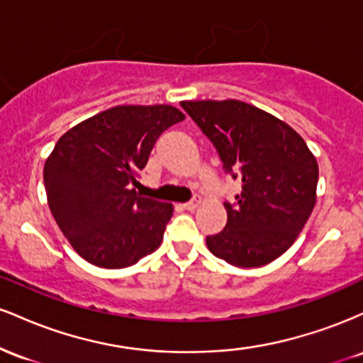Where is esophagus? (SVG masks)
<instances>
[{
    "label": "esophagus",
    "mask_w": 363,
    "mask_h": 363,
    "mask_svg": "<svg viewBox=\"0 0 363 363\" xmlns=\"http://www.w3.org/2000/svg\"><path fill=\"white\" fill-rule=\"evenodd\" d=\"M199 203H201V198H199V196H194L193 199H191V201H187V203H184V206L186 210H189V211H193V210H196V208H198V205Z\"/></svg>",
    "instance_id": "obj_1"
}]
</instances>
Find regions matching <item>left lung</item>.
<instances>
[{
  "label": "left lung",
  "instance_id": "obj_1",
  "mask_svg": "<svg viewBox=\"0 0 363 363\" xmlns=\"http://www.w3.org/2000/svg\"><path fill=\"white\" fill-rule=\"evenodd\" d=\"M218 152L223 170L242 181L235 203L225 201L227 225L208 235L211 254L239 268L280 257L315 205L319 167L289 124L240 101L181 102Z\"/></svg>",
  "mask_w": 363,
  "mask_h": 363
}]
</instances>
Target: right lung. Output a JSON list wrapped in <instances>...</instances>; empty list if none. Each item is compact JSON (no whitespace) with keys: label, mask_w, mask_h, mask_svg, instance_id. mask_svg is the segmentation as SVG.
<instances>
[{"label":"right lung","mask_w":363,"mask_h":363,"mask_svg":"<svg viewBox=\"0 0 363 363\" xmlns=\"http://www.w3.org/2000/svg\"><path fill=\"white\" fill-rule=\"evenodd\" d=\"M186 116L172 106H118L57 140L44 165L51 213L85 261L118 269L152 254L174 208L135 191L158 136Z\"/></svg>","instance_id":"1"}]
</instances>
